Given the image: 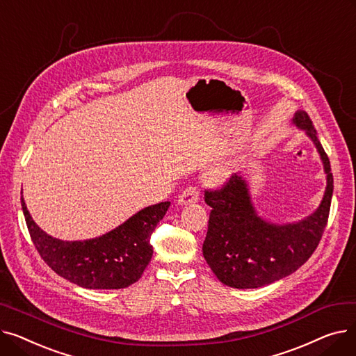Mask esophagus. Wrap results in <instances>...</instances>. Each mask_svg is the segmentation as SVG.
<instances>
[{"instance_id":"esophagus-1","label":"esophagus","mask_w":356,"mask_h":356,"mask_svg":"<svg viewBox=\"0 0 356 356\" xmlns=\"http://www.w3.org/2000/svg\"><path fill=\"white\" fill-rule=\"evenodd\" d=\"M199 196H200V192L197 188H193V186H191V188L184 189L179 197H177V204H180V207H186V204H192V203H196L199 200Z\"/></svg>"}]
</instances>
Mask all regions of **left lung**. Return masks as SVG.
<instances>
[{
  "label": "left lung",
  "mask_w": 356,
  "mask_h": 356,
  "mask_svg": "<svg viewBox=\"0 0 356 356\" xmlns=\"http://www.w3.org/2000/svg\"><path fill=\"white\" fill-rule=\"evenodd\" d=\"M291 122L313 141L323 163L326 189L322 202L302 220L274 223L257 213L248 181L241 172L223 189L204 193L212 211L202 251L225 286L258 289L278 282L300 268L319 245L333 195L330 161L306 112L296 111Z\"/></svg>",
  "instance_id": "8db88e82"
}]
</instances>
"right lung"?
<instances>
[{"mask_svg":"<svg viewBox=\"0 0 356 356\" xmlns=\"http://www.w3.org/2000/svg\"><path fill=\"white\" fill-rule=\"evenodd\" d=\"M168 207L170 202L147 207L98 238L62 241L37 225L22 196L31 241L44 263L70 283L92 290L125 289L138 282L153 257L149 236Z\"/></svg>","mask_w":356,"mask_h":356,"instance_id":"obj_1","label":"right lung"}]
</instances>
